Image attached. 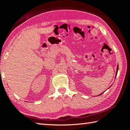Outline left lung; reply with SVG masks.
Listing matches in <instances>:
<instances>
[{
	"mask_svg": "<svg viewBox=\"0 0 130 130\" xmlns=\"http://www.w3.org/2000/svg\"><path fill=\"white\" fill-rule=\"evenodd\" d=\"M118 69H119V66L117 65V70H116V75H117V71H118ZM100 94V95H101Z\"/></svg>",
	"mask_w": 130,
	"mask_h": 130,
	"instance_id": "obj_1",
	"label": "left lung"
}]
</instances>
